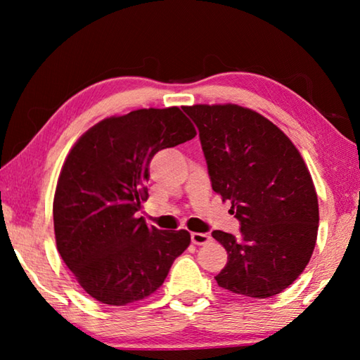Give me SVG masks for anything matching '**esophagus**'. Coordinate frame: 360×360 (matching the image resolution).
I'll return each instance as SVG.
<instances>
[{"instance_id": "1", "label": "esophagus", "mask_w": 360, "mask_h": 360, "mask_svg": "<svg viewBox=\"0 0 360 360\" xmlns=\"http://www.w3.org/2000/svg\"><path fill=\"white\" fill-rule=\"evenodd\" d=\"M191 240L193 245L203 246V245H208L211 241V236L208 233H197V231H193V233H191Z\"/></svg>"}]
</instances>
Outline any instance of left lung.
Returning a JSON list of instances; mask_svg holds the SVG:
<instances>
[{
	"instance_id": "8db88e82",
	"label": "left lung",
	"mask_w": 360,
	"mask_h": 360,
	"mask_svg": "<svg viewBox=\"0 0 360 360\" xmlns=\"http://www.w3.org/2000/svg\"><path fill=\"white\" fill-rule=\"evenodd\" d=\"M212 191L230 200L240 233L212 231L229 254L217 284L268 298L302 275L318 236V195L300 152L264 115L236 105H195Z\"/></svg>"
}]
</instances>
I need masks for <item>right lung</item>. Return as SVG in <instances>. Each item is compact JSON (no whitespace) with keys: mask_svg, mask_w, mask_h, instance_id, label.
<instances>
[{"mask_svg":"<svg viewBox=\"0 0 360 360\" xmlns=\"http://www.w3.org/2000/svg\"><path fill=\"white\" fill-rule=\"evenodd\" d=\"M195 135L179 108L138 109L101 120L71 149L53 198V229L66 266L95 300H143L191 245L187 230L148 227L136 212L149 198L154 155Z\"/></svg>","mask_w":360,"mask_h":360,"instance_id":"right-lung-1","label":"right lung"}]
</instances>
